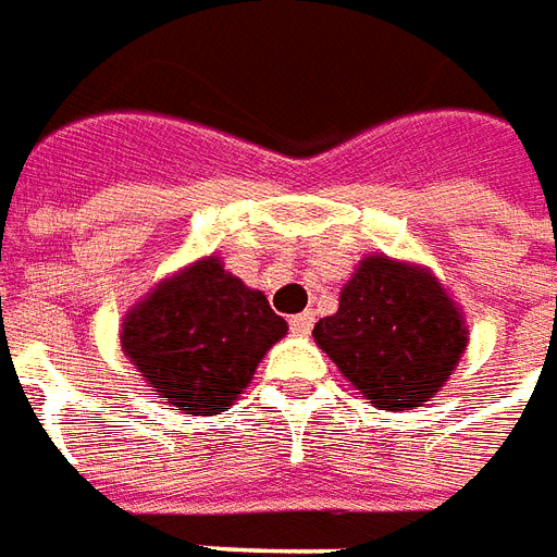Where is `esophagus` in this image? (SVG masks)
I'll use <instances>...</instances> for the list:
<instances>
[{"label":"esophagus","instance_id":"esophagus-1","mask_svg":"<svg viewBox=\"0 0 557 557\" xmlns=\"http://www.w3.org/2000/svg\"><path fill=\"white\" fill-rule=\"evenodd\" d=\"M313 311H302V313H296V317H290V332L299 334V337H305V334H311L313 329Z\"/></svg>","mask_w":557,"mask_h":557}]
</instances>
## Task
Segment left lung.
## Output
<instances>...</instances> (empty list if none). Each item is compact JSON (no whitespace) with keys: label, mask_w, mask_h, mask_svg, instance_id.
<instances>
[{"label":"left lung","mask_w":557,"mask_h":557,"mask_svg":"<svg viewBox=\"0 0 557 557\" xmlns=\"http://www.w3.org/2000/svg\"><path fill=\"white\" fill-rule=\"evenodd\" d=\"M313 341L355 391L382 411H411L443 391L470 329L441 278L422 263L363 255L341 305Z\"/></svg>","instance_id":"8db88e82"}]
</instances>
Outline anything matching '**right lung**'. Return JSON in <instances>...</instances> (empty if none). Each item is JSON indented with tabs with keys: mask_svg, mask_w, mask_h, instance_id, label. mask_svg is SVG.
Instances as JSON below:
<instances>
[{
	"mask_svg": "<svg viewBox=\"0 0 557 557\" xmlns=\"http://www.w3.org/2000/svg\"><path fill=\"white\" fill-rule=\"evenodd\" d=\"M287 334L267 296L216 255L166 275L123 317L120 343L173 411L214 417L237 403L258 363Z\"/></svg>",
	"mask_w": 557,
	"mask_h": 557,
	"instance_id": "1",
	"label": "right lung"
}]
</instances>
